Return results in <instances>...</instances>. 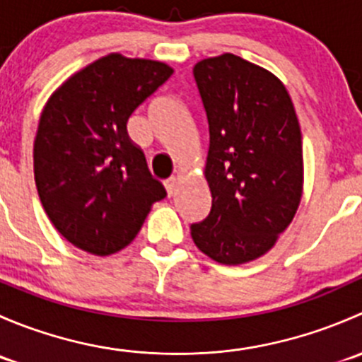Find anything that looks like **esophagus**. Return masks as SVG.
<instances>
[{
	"label": "esophagus",
	"mask_w": 362,
	"mask_h": 362,
	"mask_svg": "<svg viewBox=\"0 0 362 362\" xmlns=\"http://www.w3.org/2000/svg\"><path fill=\"white\" fill-rule=\"evenodd\" d=\"M177 185H178V178L177 177H170L168 180H164V187H166L168 194L173 196L175 191H177Z\"/></svg>",
	"instance_id": "1"
}]
</instances>
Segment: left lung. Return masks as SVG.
<instances>
[{
    "label": "left lung",
    "mask_w": 362,
    "mask_h": 362,
    "mask_svg": "<svg viewBox=\"0 0 362 362\" xmlns=\"http://www.w3.org/2000/svg\"><path fill=\"white\" fill-rule=\"evenodd\" d=\"M192 71L210 131L204 178L211 210L191 226V236L214 261L243 264L273 249L298 211V115L280 78L235 54L208 57Z\"/></svg>",
    "instance_id": "8db88e82"
}]
</instances>
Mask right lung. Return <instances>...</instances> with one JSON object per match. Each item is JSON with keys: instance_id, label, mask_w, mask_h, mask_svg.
Masks as SVG:
<instances>
[{"instance_id": "1", "label": "right lung", "mask_w": 362, "mask_h": 362, "mask_svg": "<svg viewBox=\"0 0 362 362\" xmlns=\"http://www.w3.org/2000/svg\"><path fill=\"white\" fill-rule=\"evenodd\" d=\"M173 73L166 63L108 54L57 87L33 147L40 202L76 249L110 255L129 245L166 189L127 134V119Z\"/></svg>"}]
</instances>
